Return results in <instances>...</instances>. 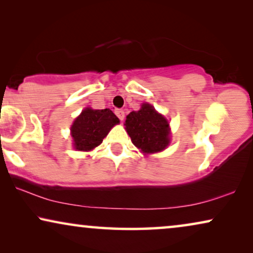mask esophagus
Instances as JSON below:
<instances>
[{"label":"esophagus","mask_w":253,"mask_h":253,"mask_svg":"<svg viewBox=\"0 0 253 253\" xmlns=\"http://www.w3.org/2000/svg\"><path fill=\"white\" fill-rule=\"evenodd\" d=\"M115 114H116L117 117H119V119H120L121 121L124 120V112H123L122 109H116V110H115Z\"/></svg>","instance_id":"esophagus-1"}]
</instances>
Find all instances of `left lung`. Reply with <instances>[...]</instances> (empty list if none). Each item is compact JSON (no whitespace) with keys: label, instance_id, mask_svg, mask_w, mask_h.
<instances>
[{"label":"left lung","instance_id":"1","mask_svg":"<svg viewBox=\"0 0 253 253\" xmlns=\"http://www.w3.org/2000/svg\"><path fill=\"white\" fill-rule=\"evenodd\" d=\"M126 130L133 145L145 154L164 151L169 145V123L150 103L126 116Z\"/></svg>","mask_w":253,"mask_h":253}]
</instances>
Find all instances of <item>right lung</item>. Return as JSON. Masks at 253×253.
Returning <instances> with one entry per match:
<instances>
[{
    "mask_svg": "<svg viewBox=\"0 0 253 253\" xmlns=\"http://www.w3.org/2000/svg\"><path fill=\"white\" fill-rule=\"evenodd\" d=\"M119 123V117L108 108L84 109L71 126L76 150L91 151L99 146L110 129Z\"/></svg>",
    "mask_w": 253,
    "mask_h": 253,
    "instance_id": "right-lung-1",
    "label": "right lung"
}]
</instances>
